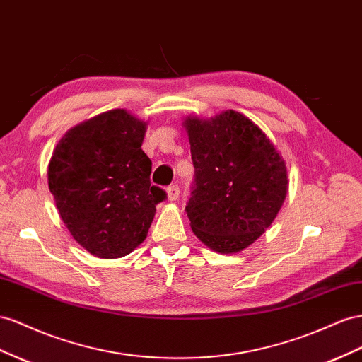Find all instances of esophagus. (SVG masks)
<instances>
[{
	"instance_id": "esophagus-1",
	"label": "esophagus",
	"mask_w": 362,
	"mask_h": 362,
	"mask_svg": "<svg viewBox=\"0 0 362 362\" xmlns=\"http://www.w3.org/2000/svg\"><path fill=\"white\" fill-rule=\"evenodd\" d=\"M180 197V187L178 185H169L168 187V199L169 201H177Z\"/></svg>"
}]
</instances>
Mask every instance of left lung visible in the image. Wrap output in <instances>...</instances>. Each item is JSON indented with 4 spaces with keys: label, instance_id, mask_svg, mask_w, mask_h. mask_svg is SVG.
I'll use <instances>...</instances> for the list:
<instances>
[{
    "label": "left lung",
    "instance_id": "obj_1",
    "mask_svg": "<svg viewBox=\"0 0 362 362\" xmlns=\"http://www.w3.org/2000/svg\"><path fill=\"white\" fill-rule=\"evenodd\" d=\"M194 180L185 211L209 248L238 252L265 231L285 201L286 165L265 132L245 115L189 117Z\"/></svg>",
    "mask_w": 362,
    "mask_h": 362
}]
</instances>
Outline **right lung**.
<instances>
[{"mask_svg": "<svg viewBox=\"0 0 362 362\" xmlns=\"http://www.w3.org/2000/svg\"><path fill=\"white\" fill-rule=\"evenodd\" d=\"M144 132L146 123L128 111L103 112L68 131L48 164V187L64 223L95 257H123L139 247L165 199L151 185Z\"/></svg>", "mask_w": 362, "mask_h": 362, "instance_id": "right-lung-1", "label": "right lung"}]
</instances>
